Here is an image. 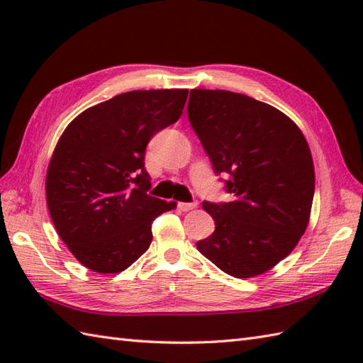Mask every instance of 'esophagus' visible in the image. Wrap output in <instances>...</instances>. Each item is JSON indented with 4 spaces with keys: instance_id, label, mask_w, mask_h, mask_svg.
Instances as JSON below:
<instances>
[{
    "instance_id": "obj_1",
    "label": "esophagus",
    "mask_w": 363,
    "mask_h": 363,
    "mask_svg": "<svg viewBox=\"0 0 363 363\" xmlns=\"http://www.w3.org/2000/svg\"><path fill=\"white\" fill-rule=\"evenodd\" d=\"M196 207V203H179L177 204V209L181 212H189V211H194Z\"/></svg>"
}]
</instances>
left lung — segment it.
I'll use <instances>...</instances> for the list:
<instances>
[{"label": "left lung", "mask_w": 363, "mask_h": 363, "mask_svg": "<svg viewBox=\"0 0 363 363\" xmlns=\"http://www.w3.org/2000/svg\"><path fill=\"white\" fill-rule=\"evenodd\" d=\"M189 120L230 203H203L215 221L198 251L243 279L267 273L295 250L311 220L315 169L304 134L276 107L229 90H190Z\"/></svg>", "instance_id": "1"}]
</instances>
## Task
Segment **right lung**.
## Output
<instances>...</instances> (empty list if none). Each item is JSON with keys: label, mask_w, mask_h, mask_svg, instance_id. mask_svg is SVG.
Masks as SVG:
<instances>
[{"label": "right lung", "mask_w": 363, "mask_h": 363, "mask_svg": "<svg viewBox=\"0 0 363 363\" xmlns=\"http://www.w3.org/2000/svg\"><path fill=\"white\" fill-rule=\"evenodd\" d=\"M187 89L133 90L81 112L46 169V204L79 264L101 274L130 267L150 248L151 223L176 203L148 195L150 138L179 120Z\"/></svg>", "instance_id": "add662e5"}]
</instances>
